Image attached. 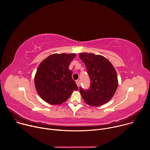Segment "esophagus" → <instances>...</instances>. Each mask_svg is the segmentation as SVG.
<instances>
[{
  "label": "esophagus",
  "mask_w": 150,
  "mask_h": 150,
  "mask_svg": "<svg viewBox=\"0 0 150 150\" xmlns=\"http://www.w3.org/2000/svg\"><path fill=\"white\" fill-rule=\"evenodd\" d=\"M76 84L78 85V87H79L80 86V81L79 80H76Z\"/></svg>",
  "instance_id": "obj_1"
}]
</instances>
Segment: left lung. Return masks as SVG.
I'll return each mask as SVG.
<instances>
[{
	"mask_svg": "<svg viewBox=\"0 0 150 150\" xmlns=\"http://www.w3.org/2000/svg\"><path fill=\"white\" fill-rule=\"evenodd\" d=\"M79 57L86 66L90 79L88 90L80 88V93L87 104L100 106L108 102L117 88V76L112 63L100 55L82 53Z\"/></svg>",
	"mask_w": 150,
	"mask_h": 150,
	"instance_id": "8db88e82",
	"label": "left lung"
}]
</instances>
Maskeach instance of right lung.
<instances>
[{
    "instance_id": "right-lung-1",
    "label": "right lung",
    "mask_w": 150,
    "mask_h": 150,
    "mask_svg": "<svg viewBox=\"0 0 150 150\" xmlns=\"http://www.w3.org/2000/svg\"><path fill=\"white\" fill-rule=\"evenodd\" d=\"M75 53L53 54L38 66L34 82L39 96L50 104L65 102L73 91L78 88L72 78L69 65L75 57Z\"/></svg>"
}]
</instances>
